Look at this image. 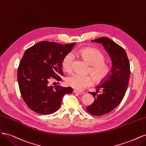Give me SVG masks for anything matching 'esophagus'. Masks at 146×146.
Instances as JSON below:
<instances>
[{
	"mask_svg": "<svg viewBox=\"0 0 146 146\" xmlns=\"http://www.w3.org/2000/svg\"><path fill=\"white\" fill-rule=\"evenodd\" d=\"M74 92H75V93H78V94H80V95H82V94H85V92H84L78 91H77V90H74Z\"/></svg>",
	"mask_w": 146,
	"mask_h": 146,
	"instance_id": "obj_1",
	"label": "esophagus"
}]
</instances>
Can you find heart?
<instances>
[{
    "label": "heart",
    "mask_w": 146,
    "mask_h": 146,
    "mask_svg": "<svg viewBox=\"0 0 146 146\" xmlns=\"http://www.w3.org/2000/svg\"><path fill=\"white\" fill-rule=\"evenodd\" d=\"M78 54L86 62L91 65L90 71L94 80L99 82L107 77L110 72V66L104 62L105 56L100 50L94 48H85L78 51ZM74 55L68 53L63 58L62 65L64 69L70 72L73 69ZM66 82L69 86L77 90H83L90 86L93 82L91 76H82L78 74H73L69 76Z\"/></svg>",
    "instance_id": "b5f03b06"
}]
</instances>
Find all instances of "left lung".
Segmentation results:
<instances>
[{"label": "left lung", "mask_w": 146, "mask_h": 146, "mask_svg": "<svg viewBox=\"0 0 146 146\" xmlns=\"http://www.w3.org/2000/svg\"><path fill=\"white\" fill-rule=\"evenodd\" d=\"M91 41L102 44L112 62L108 76L96 87L97 91L102 90L103 93L90 92L95 99L92 104L86 108L89 113L99 116L111 111L122 100L129 85L130 63L125 50L111 39L102 37Z\"/></svg>", "instance_id": "8db88e82"}]
</instances>
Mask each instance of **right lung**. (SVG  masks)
<instances>
[{
    "label": "right lung",
    "mask_w": 146,
    "mask_h": 146,
    "mask_svg": "<svg viewBox=\"0 0 146 146\" xmlns=\"http://www.w3.org/2000/svg\"><path fill=\"white\" fill-rule=\"evenodd\" d=\"M75 44L41 41L25 52L17 70V81L22 97L33 111L54 113L60 108L63 96L72 92V88L52 86L48 82L52 78L61 80L63 58Z\"/></svg>",
    "instance_id": "right-lung-1"
}]
</instances>
